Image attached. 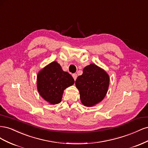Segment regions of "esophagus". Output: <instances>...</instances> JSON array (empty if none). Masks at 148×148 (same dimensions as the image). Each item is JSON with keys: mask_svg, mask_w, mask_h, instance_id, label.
Here are the masks:
<instances>
[{"mask_svg": "<svg viewBox=\"0 0 148 148\" xmlns=\"http://www.w3.org/2000/svg\"><path fill=\"white\" fill-rule=\"evenodd\" d=\"M72 77H73V79H74L75 80H76V79H77V75L76 74V73H73V74L72 75Z\"/></svg>", "mask_w": 148, "mask_h": 148, "instance_id": "1", "label": "esophagus"}]
</instances>
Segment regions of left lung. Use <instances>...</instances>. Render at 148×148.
I'll return each mask as SVG.
<instances>
[{"label": "left lung", "mask_w": 148, "mask_h": 148, "mask_svg": "<svg viewBox=\"0 0 148 148\" xmlns=\"http://www.w3.org/2000/svg\"><path fill=\"white\" fill-rule=\"evenodd\" d=\"M109 80L106 71L96 65L91 64L85 66L83 74L75 81L82 104L91 107L102 101L108 91Z\"/></svg>", "instance_id": "1"}]
</instances>
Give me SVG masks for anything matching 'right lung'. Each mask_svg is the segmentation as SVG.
Returning <instances> with one entry per match:
<instances>
[{
    "label": "right lung",
    "mask_w": 148,
    "mask_h": 148,
    "mask_svg": "<svg viewBox=\"0 0 148 148\" xmlns=\"http://www.w3.org/2000/svg\"><path fill=\"white\" fill-rule=\"evenodd\" d=\"M75 83L68 72L54 61L39 71L37 76V88L39 95L51 104H57L62 101L64 89Z\"/></svg>",
    "instance_id": "right-lung-1"
}]
</instances>
